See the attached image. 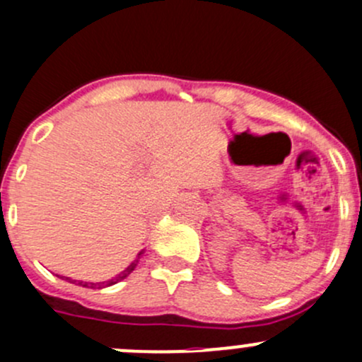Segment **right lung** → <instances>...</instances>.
Listing matches in <instances>:
<instances>
[{
	"label": "right lung",
	"instance_id": "obj_1",
	"mask_svg": "<svg viewBox=\"0 0 362 362\" xmlns=\"http://www.w3.org/2000/svg\"><path fill=\"white\" fill-rule=\"evenodd\" d=\"M144 254V250L140 252V254H138V257L134 259L133 262H131L129 266H127L126 269H124L122 273H120V275H117L115 279H112V280H108V282H98V284H93V282H78V286H82V287H90V289H101V287H108V286H113V284H117V282H120V280H124L126 279L127 275H129L131 272H133L134 268H136V264H138V259H140V255ZM66 280H71V279H66ZM73 282H76V280H73Z\"/></svg>",
	"mask_w": 362,
	"mask_h": 362
}]
</instances>
